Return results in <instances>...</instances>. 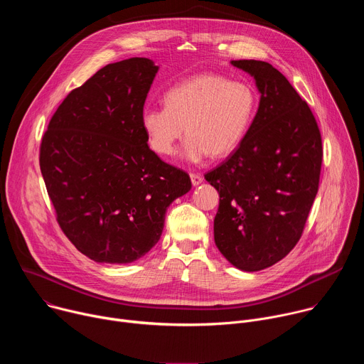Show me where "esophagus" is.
I'll return each instance as SVG.
<instances>
[{"label": "esophagus", "mask_w": 364, "mask_h": 364, "mask_svg": "<svg viewBox=\"0 0 364 364\" xmlns=\"http://www.w3.org/2000/svg\"><path fill=\"white\" fill-rule=\"evenodd\" d=\"M190 178H191L193 186H198V184L203 181V177H201L200 174H197V173H191V174H190Z\"/></svg>", "instance_id": "esophagus-1"}]
</instances>
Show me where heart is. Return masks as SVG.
<instances>
[{"instance_id":"heart-1","label":"heart","mask_w":364,"mask_h":364,"mask_svg":"<svg viewBox=\"0 0 364 364\" xmlns=\"http://www.w3.org/2000/svg\"><path fill=\"white\" fill-rule=\"evenodd\" d=\"M164 105L141 114L149 146L160 155H171L186 127L183 155L190 163H200L207 155L225 157L242 144L256 115L257 95L243 80L200 73L170 87Z\"/></svg>"}]
</instances>
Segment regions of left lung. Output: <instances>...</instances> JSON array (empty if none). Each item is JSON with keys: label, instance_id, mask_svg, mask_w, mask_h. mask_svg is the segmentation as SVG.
I'll use <instances>...</instances> for the list:
<instances>
[{"label": "left lung", "instance_id": "1", "mask_svg": "<svg viewBox=\"0 0 364 364\" xmlns=\"http://www.w3.org/2000/svg\"><path fill=\"white\" fill-rule=\"evenodd\" d=\"M253 76L259 108L242 144L205 173L220 196L215 242L237 269L261 271L298 243L318 191L323 144L308 103L272 65L232 60Z\"/></svg>", "mask_w": 364, "mask_h": 364}]
</instances>
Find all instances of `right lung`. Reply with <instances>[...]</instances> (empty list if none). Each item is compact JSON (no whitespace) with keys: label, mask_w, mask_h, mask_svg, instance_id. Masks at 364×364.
I'll use <instances>...</instances> for the list:
<instances>
[{"label":"right lung","mask_w":364,"mask_h":364,"mask_svg":"<svg viewBox=\"0 0 364 364\" xmlns=\"http://www.w3.org/2000/svg\"><path fill=\"white\" fill-rule=\"evenodd\" d=\"M157 72L145 58L102 68L65 97L41 138L58 223L95 262L131 264L148 253L168 205L191 188L186 171L149 149L141 125Z\"/></svg>","instance_id":"right-lung-1"}]
</instances>
